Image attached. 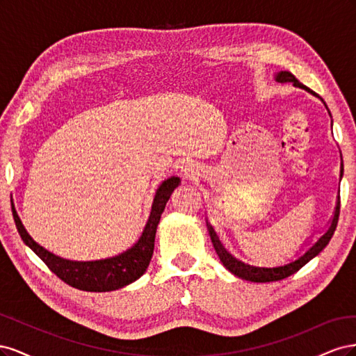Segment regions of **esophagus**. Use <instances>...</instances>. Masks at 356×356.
<instances>
[{"mask_svg":"<svg viewBox=\"0 0 356 356\" xmlns=\"http://www.w3.org/2000/svg\"><path fill=\"white\" fill-rule=\"evenodd\" d=\"M182 174H184L187 178H193L195 177V170H193L190 166H186L184 169H182Z\"/></svg>","mask_w":356,"mask_h":356,"instance_id":"obj_1","label":"esophagus"}]
</instances>
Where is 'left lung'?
<instances>
[{"mask_svg":"<svg viewBox=\"0 0 356 356\" xmlns=\"http://www.w3.org/2000/svg\"><path fill=\"white\" fill-rule=\"evenodd\" d=\"M275 79L279 83H293L296 88L305 89L306 92L312 93L314 96H318L314 90H310L309 88H306L305 84H301L294 77V75L291 74V72H288V71L277 72ZM318 98H319V96H318ZM319 99L324 102V99H322V98H319ZM341 177H343V163H341V169H340V178ZM339 213H340V196L337 197L336 211H334V217H332V220L330 222V227L327 229V232L322 234L321 238L316 241V243L312 245L303 255L298 257L296 261H291V263H288L285 266H279V267H254V266L245 264V263H242L239 260H236V258L232 254H229L227 251H225V248L218 241L217 233L213 232V229L211 227L209 224H208V229H209V234H211V241H212L213 248H215V252L218 254L221 263L224 264V267L227 268L229 272H232L234 276H238L241 279H245V281H251V282H273V281H281V279H285V277L291 276L293 273H296L305 264H307L312 260V258L316 257L322 250H324V248L328 245V242L331 241L334 232H336L337 221H339Z\"/></svg>","mask_w":356,"mask_h":356,"instance_id":"1","label":"left lung"}]
</instances>
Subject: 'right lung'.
I'll return each mask as SVG.
<instances>
[{
  "label": "right lung",
  "instance_id": "add662e5",
  "mask_svg": "<svg viewBox=\"0 0 356 356\" xmlns=\"http://www.w3.org/2000/svg\"><path fill=\"white\" fill-rule=\"evenodd\" d=\"M178 186V177H170L161 182L156 191L152 213H149V218L145 224V229L141 234V238H139V241L131 248V250H127L126 252L117 257L106 258V260H63V258L56 257L55 254L44 250V248L40 246L31 238L15 208L13 218L22 241L46 263V266L59 279H62L63 282L77 289L90 291V293H105V291H114L132 284L145 273L153 257L156 230L161 217V212L165 211V207L172 195V191Z\"/></svg>",
  "mask_w": 356,
  "mask_h": 356
}]
</instances>
